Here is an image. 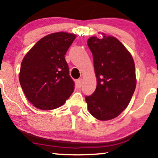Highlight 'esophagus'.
<instances>
[{
  "label": "esophagus",
  "instance_id": "esophagus-1",
  "mask_svg": "<svg viewBox=\"0 0 158 158\" xmlns=\"http://www.w3.org/2000/svg\"><path fill=\"white\" fill-rule=\"evenodd\" d=\"M81 85H82V79H79L76 80V86H77V88H80L81 87Z\"/></svg>",
  "mask_w": 158,
  "mask_h": 158
}]
</instances>
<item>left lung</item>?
<instances>
[{"mask_svg": "<svg viewBox=\"0 0 158 158\" xmlns=\"http://www.w3.org/2000/svg\"><path fill=\"white\" fill-rule=\"evenodd\" d=\"M87 45L97 77L95 91L85 97L87 108L95 118L108 121L119 115L131 100L136 88L135 65L130 52L114 37H91Z\"/></svg>", "mask_w": 158, "mask_h": 158, "instance_id": "left-lung-1", "label": "left lung"}]
</instances>
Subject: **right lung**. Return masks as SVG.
<instances>
[{
  "label": "right lung",
  "mask_w": 158,
  "mask_h": 158,
  "mask_svg": "<svg viewBox=\"0 0 158 158\" xmlns=\"http://www.w3.org/2000/svg\"><path fill=\"white\" fill-rule=\"evenodd\" d=\"M75 38L73 34H50L40 40L24 56L20 85L36 108L53 110L63 106L73 93L74 82L64 56Z\"/></svg>",
  "instance_id": "add662e5"
}]
</instances>
